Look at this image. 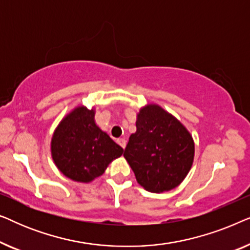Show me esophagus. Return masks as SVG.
Segmentation results:
<instances>
[{"label":"esophagus","mask_w":250,"mask_h":250,"mask_svg":"<svg viewBox=\"0 0 250 250\" xmlns=\"http://www.w3.org/2000/svg\"><path fill=\"white\" fill-rule=\"evenodd\" d=\"M117 142H118V145L121 146L123 149H125V146H126V140H125L124 138H122V139H118V140H117Z\"/></svg>","instance_id":"34e87169"}]
</instances>
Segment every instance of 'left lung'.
Segmentation results:
<instances>
[{"mask_svg": "<svg viewBox=\"0 0 250 250\" xmlns=\"http://www.w3.org/2000/svg\"><path fill=\"white\" fill-rule=\"evenodd\" d=\"M124 157L140 186L162 193L180 186L190 172L194 142L179 119L158 104H146L136 116Z\"/></svg>", "mask_w": 250, "mask_h": 250, "instance_id": "1", "label": "left lung"}]
</instances>
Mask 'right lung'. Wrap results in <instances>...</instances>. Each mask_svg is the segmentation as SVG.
<instances>
[{
    "label": "right lung",
    "instance_id": "right-lung-1",
    "mask_svg": "<svg viewBox=\"0 0 250 250\" xmlns=\"http://www.w3.org/2000/svg\"><path fill=\"white\" fill-rule=\"evenodd\" d=\"M95 110L78 105L57 126L51 155L58 169L75 182L88 183L123 155V148L94 121Z\"/></svg>",
    "mask_w": 250,
    "mask_h": 250
}]
</instances>
